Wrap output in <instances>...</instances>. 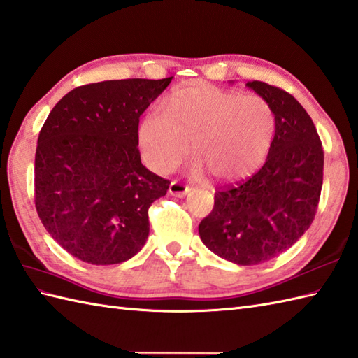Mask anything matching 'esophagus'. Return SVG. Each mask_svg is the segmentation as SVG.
I'll return each instance as SVG.
<instances>
[{
	"label": "esophagus",
	"mask_w": 358,
	"mask_h": 358,
	"mask_svg": "<svg viewBox=\"0 0 358 358\" xmlns=\"http://www.w3.org/2000/svg\"><path fill=\"white\" fill-rule=\"evenodd\" d=\"M189 192H192V188L184 185V184H180V182H176V180H173L169 187V193L173 196H178V198H185Z\"/></svg>",
	"instance_id": "1"
}]
</instances>
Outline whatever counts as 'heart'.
Here are the masks:
<instances>
[{"instance_id":"heart-1","label":"heart","mask_w":358,"mask_h":358,"mask_svg":"<svg viewBox=\"0 0 358 358\" xmlns=\"http://www.w3.org/2000/svg\"><path fill=\"white\" fill-rule=\"evenodd\" d=\"M276 129L271 103L207 83L173 91L166 111L151 108L137 127V142L150 169L169 173L189 155L196 176L210 173L222 184L252 176L264 164ZM192 147H189V143Z\"/></svg>"}]
</instances>
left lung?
<instances>
[{"label":"left lung","mask_w":358,"mask_h":358,"mask_svg":"<svg viewBox=\"0 0 358 358\" xmlns=\"http://www.w3.org/2000/svg\"><path fill=\"white\" fill-rule=\"evenodd\" d=\"M245 86L273 109L272 148L258 173L215 193V207L201 221L199 236L217 257L255 266L290 249L310 227L324 155L315 125L294 96L258 80Z\"/></svg>","instance_id":"8db88e82"}]
</instances>
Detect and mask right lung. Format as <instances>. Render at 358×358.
<instances>
[{"label": "right lung", "instance_id": "obj_1", "mask_svg": "<svg viewBox=\"0 0 358 358\" xmlns=\"http://www.w3.org/2000/svg\"><path fill=\"white\" fill-rule=\"evenodd\" d=\"M171 78L78 86L48 115L36 142L35 207L72 257L119 264L147 243L148 208L170 182L142 165L137 127Z\"/></svg>", "mask_w": 358, "mask_h": 358}]
</instances>
